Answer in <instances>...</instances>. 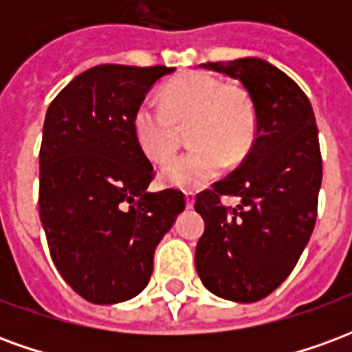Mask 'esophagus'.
Returning a JSON list of instances; mask_svg holds the SVG:
<instances>
[{
    "label": "esophagus",
    "instance_id": "1",
    "mask_svg": "<svg viewBox=\"0 0 352 352\" xmlns=\"http://www.w3.org/2000/svg\"><path fill=\"white\" fill-rule=\"evenodd\" d=\"M186 207L188 209L194 207V192H186Z\"/></svg>",
    "mask_w": 352,
    "mask_h": 352
}]
</instances>
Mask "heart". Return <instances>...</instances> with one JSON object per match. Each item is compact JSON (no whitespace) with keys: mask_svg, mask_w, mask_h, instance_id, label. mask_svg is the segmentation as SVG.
Instances as JSON below:
<instances>
[{"mask_svg":"<svg viewBox=\"0 0 352 352\" xmlns=\"http://www.w3.org/2000/svg\"><path fill=\"white\" fill-rule=\"evenodd\" d=\"M188 128L196 145L169 160L162 181L194 190L239 164L256 135V109L241 85L222 82L206 72H186L169 79L160 90V105L145 100L133 113V133L148 160L166 162L179 145V126Z\"/></svg>","mask_w":352,"mask_h":352,"instance_id":"1","label":"heart"}]
</instances>
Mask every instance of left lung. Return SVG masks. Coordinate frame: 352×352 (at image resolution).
<instances>
[{
  "instance_id": "obj_1",
  "label": "left lung",
  "mask_w": 352,
  "mask_h": 352,
  "mask_svg": "<svg viewBox=\"0 0 352 352\" xmlns=\"http://www.w3.org/2000/svg\"><path fill=\"white\" fill-rule=\"evenodd\" d=\"M251 94L256 135L241 166L196 196L206 221L196 270L209 292L232 302H258L294 270L315 221L322 160L307 96L288 75L260 58L207 62ZM222 195H237L226 208Z\"/></svg>"
}]
</instances>
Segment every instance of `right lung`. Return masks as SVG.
Wrapping results in <instances>:
<instances>
[{
  "label": "right lung",
  "mask_w": 352,
  "mask_h": 352,
  "mask_svg": "<svg viewBox=\"0 0 352 352\" xmlns=\"http://www.w3.org/2000/svg\"><path fill=\"white\" fill-rule=\"evenodd\" d=\"M173 72L96 65L58 94L45 116L39 217L58 272L88 302L138 296L156 245L184 209L181 190H146L154 169L133 133L135 109Z\"/></svg>",
  "instance_id": "obj_1"
}]
</instances>
